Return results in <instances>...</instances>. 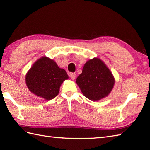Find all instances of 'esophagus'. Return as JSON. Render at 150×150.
<instances>
[{
    "mask_svg": "<svg viewBox=\"0 0 150 150\" xmlns=\"http://www.w3.org/2000/svg\"><path fill=\"white\" fill-rule=\"evenodd\" d=\"M69 77L72 79V80H74V79L76 78V74L75 73H69Z\"/></svg>",
    "mask_w": 150,
    "mask_h": 150,
    "instance_id": "34e87169",
    "label": "esophagus"
}]
</instances>
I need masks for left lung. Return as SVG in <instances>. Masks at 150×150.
<instances>
[{"mask_svg":"<svg viewBox=\"0 0 150 150\" xmlns=\"http://www.w3.org/2000/svg\"><path fill=\"white\" fill-rule=\"evenodd\" d=\"M76 82L86 97L96 101L110 93L115 81L110 69L104 62L95 58L85 64Z\"/></svg>","mask_w":150,"mask_h":150,"instance_id":"1","label":"left lung"}]
</instances>
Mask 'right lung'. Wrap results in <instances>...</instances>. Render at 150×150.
Returning a JSON list of instances; mask_svg holds the SVG:
<instances>
[{
	"label": "right lung",
	"mask_w": 150,
	"mask_h": 150,
	"mask_svg": "<svg viewBox=\"0 0 150 150\" xmlns=\"http://www.w3.org/2000/svg\"><path fill=\"white\" fill-rule=\"evenodd\" d=\"M68 79L64 69L60 68L53 60L44 57L28 72L26 82L32 93L46 100H51L58 95L60 85Z\"/></svg>",
	"instance_id": "add662e5"
}]
</instances>
